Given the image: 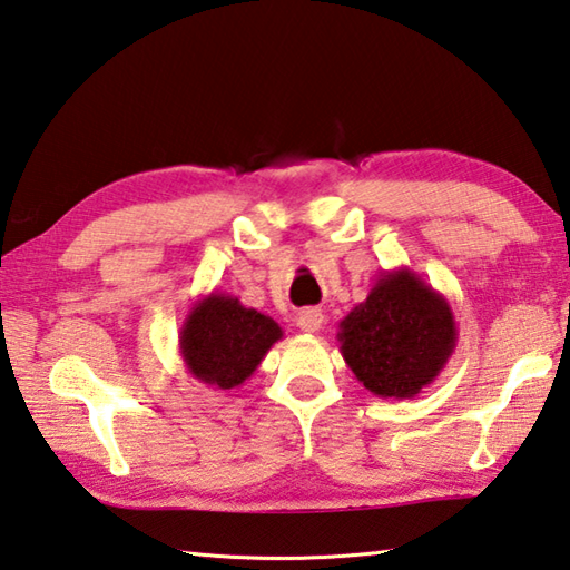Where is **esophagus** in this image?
Listing matches in <instances>:
<instances>
[{
    "instance_id": "1",
    "label": "esophagus",
    "mask_w": 570,
    "mask_h": 570,
    "mask_svg": "<svg viewBox=\"0 0 570 570\" xmlns=\"http://www.w3.org/2000/svg\"><path fill=\"white\" fill-rule=\"evenodd\" d=\"M296 326H298L301 331H306V333H316V331H321V326H323V314H321L318 308H304V311H298Z\"/></svg>"
}]
</instances>
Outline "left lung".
<instances>
[{
	"label": "left lung",
	"mask_w": 570,
	"mask_h": 570,
	"mask_svg": "<svg viewBox=\"0 0 570 570\" xmlns=\"http://www.w3.org/2000/svg\"><path fill=\"white\" fill-rule=\"evenodd\" d=\"M355 381L377 397H417L452 358L456 323L450 301L407 266L383 272L363 304L338 323Z\"/></svg>",
	"instance_id": "8db88e82"
}]
</instances>
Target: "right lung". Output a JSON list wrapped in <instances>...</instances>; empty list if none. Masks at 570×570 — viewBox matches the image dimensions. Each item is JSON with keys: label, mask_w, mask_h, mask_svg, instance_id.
I'll return each instance as SVG.
<instances>
[{"label": "right lung", "mask_w": 570, "mask_h": 570, "mask_svg": "<svg viewBox=\"0 0 570 570\" xmlns=\"http://www.w3.org/2000/svg\"><path fill=\"white\" fill-rule=\"evenodd\" d=\"M284 338L278 323L237 296H199L180 328V355L187 373L212 390H232L249 381L264 355Z\"/></svg>", "instance_id": "obj_1"}]
</instances>
